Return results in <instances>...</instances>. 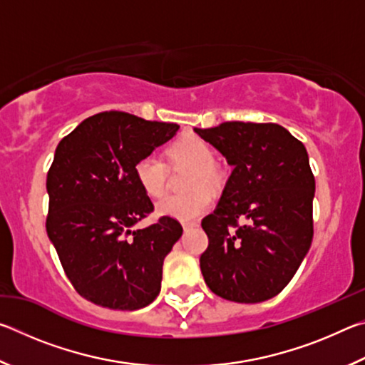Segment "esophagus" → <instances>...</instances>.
<instances>
[{
    "label": "esophagus",
    "mask_w": 365,
    "mask_h": 365,
    "mask_svg": "<svg viewBox=\"0 0 365 365\" xmlns=\"http://www.w3.org/2000/svg\"><path fill=\"white\" fill-rule=\"evenodd\" d=\"M182 225H183V230L188 232V230H191V228L197 227V222H183Z\"/></svg>",
    "instance_id": "obj_1"
}]
</instances>
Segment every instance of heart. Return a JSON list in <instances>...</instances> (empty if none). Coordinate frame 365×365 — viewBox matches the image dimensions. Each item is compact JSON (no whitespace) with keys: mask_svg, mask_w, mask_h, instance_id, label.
<instances>
[{"mask_svg":"<svg viewBox=\"0 0 365 365\" xmlns=\"http://www.w3.org/2000/svg\"><path fill=\"white\" fill-rule=\"evenodd\" d=\"M168 158L174 164L188 165V187L193 188L187 195H172L158 205V212L178 220H195L207 212L214 202L212 191L205 187L219 188L224 183V172L214 163V151L205 140L196 135L178 138L168 148ZM135 178L145 193L159 200L165 195L168 187V168L153 154L141 156L135 163Z\"/></svg>","mask_w":365,"mask_h":365,"instance_id":"b5f03b06","label":"heart"}]
</instances>
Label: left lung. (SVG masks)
Segmentation results:
<instances>
[{"label":"left lung","instance_id":"obj_1","mask_svg":"<svg viewBox=\"0 0 365 365\" xmlns=\"http://www.w3.org/2000/svg\"><path fill=\"white\" fill-rule=\"evenodd\" d=\"M195 132L233 165L217 207L201 220L209 238L200 257L206 285L235 302L274 298L294 277L314 237L316 180L306 148L272 122L233 120Z\"/></svg>","mask_w":365,"mask_h":365}]
</instances>
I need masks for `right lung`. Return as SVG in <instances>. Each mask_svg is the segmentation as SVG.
Wrapping results in <instances>:
<instances>
[{
    "label": "right lung",
    "instance_id": "add662e5",
    "mask_svg": "<svg viewBox=\"0 0 365 365\" xmlns=\"http://www.w3.org/2000/svg\"><path fill=\"white\" fill-rule=\"evenodd\" d=\"M178 128L106 110L59 141L46 175V233L82 298L114 311H135L159 294L164 257L183 228L163 215L132 230L154 211L133 168Z\"/></svg>",
    "mask_w": 365,
    "mask_h": 365
}]
</instances>
